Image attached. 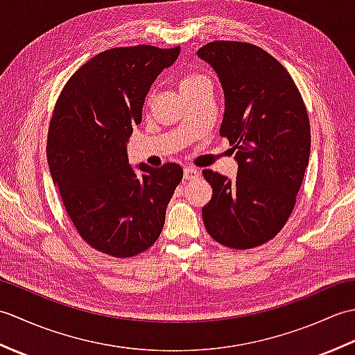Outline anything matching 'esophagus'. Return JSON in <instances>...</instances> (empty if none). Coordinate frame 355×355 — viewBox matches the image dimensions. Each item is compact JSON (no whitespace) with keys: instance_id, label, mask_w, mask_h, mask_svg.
<instances>
[{"instance_id":"esophagus-1","label":"esophagus","mask_w":355,"mask_h":355,"mask_svg":"<svg viewBox=\"0 0 355 355\" xmlns=\"http://www.w3.org/2000/svg\"><path fill=\"white\" fill-rule=\"evenodd\" d=\"M200 177V172L195 168H184V180H193Z\"/></svg>"}]
</instances>
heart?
<instances>
[{
    "label": "heart",
    "mask_w": 355,
    "mask_h": 355,
    "mask_svg": "<svg viewBox=\"0 0 355 355\" xmlns=\"http://www.w3.org/2000/svg\"><path fill=\"white\" fill-rule=\"evenodd\" d=\"M202 85H210L209 79L205 76V74L197 73V71H189L186 73L180 79V89H182V93H187V92H193V89H197Z\"/></svg>",
    "instance_id": "b5f03b06"
}]
</instances>
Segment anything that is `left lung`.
<instances>
[{
    "label": "left lung",
    "instance_id": "obj_1",
    "mask_svg": "<svg viewBox=\"0 0 355 355\" xmlns=\"http://www.w3.org/2000/svg\"><path fill=\"white\" fill-rule=\"evenodd\" d=\"M197 55L220 78L225 99L220 134L239 164L233 182L202 171L214 192L202 221L225 247H259L288 221L304 182L311 149L305 103L285 67L258 45L214 41Z\"/></svg>",
    "mask_w": 355,
    "mask_h": 355
}]
</instances>
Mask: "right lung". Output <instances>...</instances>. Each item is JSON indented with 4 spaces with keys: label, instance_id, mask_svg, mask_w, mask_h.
<instances>
[{
    "label": "right lung",
    "instance_id": "1",
    "mask_svg": "<svg viewBox=\"0 0 355 355\" xmlns=\"http://www.w3.org/2000/svg\"><path fill=\"white\" fill-rule=\"evenodd\" d=\"M178 55L180 47L145 44L105 50L58 97L47 137L50 173L74 229L97 252L132 258L160 236L183 169L140 163L135 173L126 141L150 85Z\"/></svg>",
    "mask_w": 355,
    "mask_h": 355
}]
</instances>
